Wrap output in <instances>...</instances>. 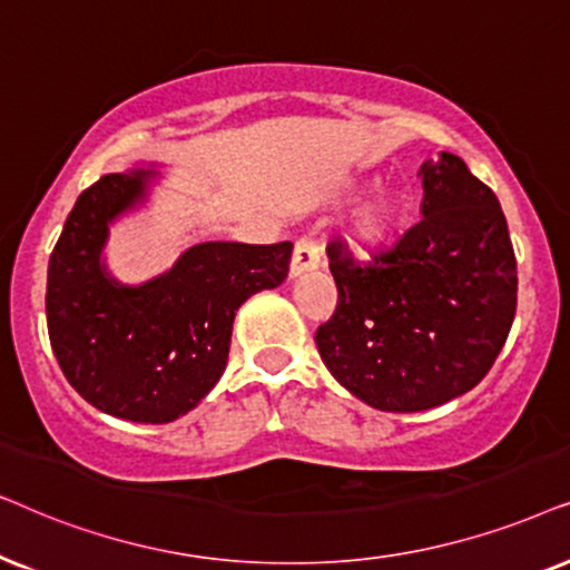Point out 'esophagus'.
<instances>
[{"label":"esophagus","mask_w":570,"mask_h":570,"mask_svg":"<svg viewBox=\"0 0 570 570\" xmlns=\"http://www.w3.org/2000/svg\"><path fill=\"white\" fill-rule=\"evenodd\" d=\"M317 265H321V247H317V242L313 237L297 239V245H294V255H292V265H289L292 278H297L307 271H315Z\"/></svg>","instance_id":"obj_1"}]
</instances>
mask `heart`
<instances>
[{
    "instance_id": "1",
    "label": "heart",
    "mask_w": 570,
    "mask_h": 570,
    "mask_svg": "<svg viewBox=\"0 0 570 570\" xmlns=\"http://www.w3.org/2000/svg\"><path fill=\"white\" fill-rule=\"evenodd\" d=\"M401 222V200L396 195L385 193L370 200L352 224V247L356 255L370 257L389 245L393 232L399 229Z\"/></svg>"
}]
</instances>
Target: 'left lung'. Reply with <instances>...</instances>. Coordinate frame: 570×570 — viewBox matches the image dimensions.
Here are the masks:
<instances>
[{
	"instance_id": "left-lung-1",
	"label": "left lung",
	"mask_w": 570,
	"mask_h": 570,
	"mask_svg": "<svg viewBox=\"0 0 570 570\" xmlns=\"http://www.w3.org/2000/svg\"><path fill=\"white\" fill-rule=\"evenodd\" d=\"M422 218L399 245L354 263L331 242L336 313L317 352L348 393L381 412L464 396L503 348L515 315V255L495 193L453 154L424 161Z\"/></svg>"
}]
</instances>
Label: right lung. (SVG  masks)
Listing matches in <instances>:
<instances>
[{
  "instance_id": "1",
  "label": "right lung",
  "mask_w": 570,
  "mask_h": 570,
  "mask_svg": "<svg viewBox=\"0 0 570 570\" xmlns=\"http://www.w3.org/2000/svg\"><path fill=\"white\" fill-rule=\"evenodd\" d=\"M156 169L106 174L78 197L49 257L47 323L62 373L88 404L127 422L193 412L224 375L242 302L276 289L292 242H200L142 284L106 268L109 226L148 200Z\"/></svg>"
}]
</instances>
